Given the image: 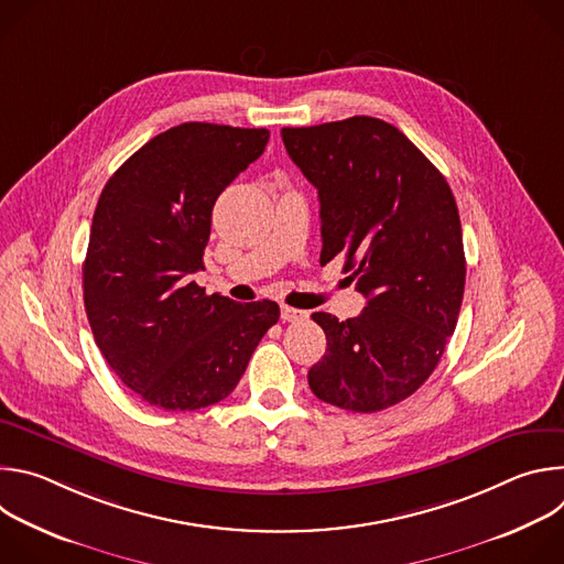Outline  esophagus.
Returning a JSON list of instances; mask_svg holds the SVG:
<instances>
[{"mask_svg":"<svg viewBox=\"0 0 564 564\" xmlns=\"http://www.w3.org/2000/svg\"><path fill=\"white\" fill-rule=\"evenodd\" d=\"M307 316V312H303V310H296V307H290V305H281V318L283 321H303Z\"/></svg>","mask_w":564,"mask_h":564,"instance_id":"obj_1","label":"esophagus"}]
</instances>
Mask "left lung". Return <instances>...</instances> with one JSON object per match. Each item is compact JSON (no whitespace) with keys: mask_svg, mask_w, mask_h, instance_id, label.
Instances as JSON below:
<instances>
[{"mask_svg":"<svg viewBox=\"0 0 564 564\" xmlns=\"http://www.w3.org/2000/svg\"><path fill=\"white\" fill-rule=\"evenodd\" d=\"M321 203V265L344 257L368 299L359 316L312 318L328 348L307 372L312 392L352 413L411 397L455 333L466 261L455 196L397 127L355 116L281 129Z\"/></svg>","mask_w":564,"mask_h":564,"instance_id":"obj_1","label":"left lung"}]
</instances>
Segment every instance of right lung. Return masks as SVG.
<instances>
[{"label":"right lung","mask_w":564,"mask_h":564,"mask_svg":"<svg viewBox=\"0 0 564 564\" xmlns=\"http://www.w3.org/2000/svg\"><path fill=\"white\" fill-rule=\"evenodd\" d=\"M268 129L185 122L142 144L105 185L83 265L94 339L149 406L198 411L225 399L263 335L274 301L205 294L212 209L265 151Z\"/></svg>","instance_id":"add662e5"}]
</instances>
